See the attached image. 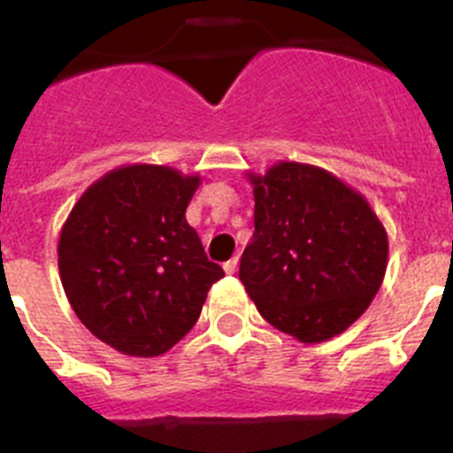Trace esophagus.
I'll use <instances>...</instances> for the list:
<instances>
[{"mask_svg": "<svg viewBox=\"0 0 453 453\" xmlns=\"http://www.w3.org/2000/svg\"><path fill=\"white\" fill-rule=\"evenodd\" d=\"M235 270H238V256H234L231 261L224 263V272H226V274H234Z\"/></svg>", "mask_w": 453, "mask_h": 453, "instance_id": "34e87169", "label": "esophagus"}]
</instances>
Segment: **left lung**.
Instances as JSON below:
<instances>
[{"label":"left lung","mask_w":453,"mask_h":453,"mask_svg":"<svg viewBox=\"0 0 453 453\" xmlns=\"http://www.w3.org/2000/svg\"><path fill=\"white\" fill-rule=\"evenodd\" d=\"M254 235L240 281L258 313L283 334L315 345L361 318L388 267V234L370 202L334 172L279 161L247 172Z\"/></svg>","instance_id":"1"}]
</instances>
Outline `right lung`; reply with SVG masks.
<instances>
[{
  "label": "right lung",
  "instance_id": "right-lung-1",
  "mask_svg": "<svg viewBox=\"0 0 453 453\" xmlns=\"http://www.w3.org/2000/svg\"><path fill=\"white\" fill-rule=\"evenodd\" d=\"M199 183V174L170 165L131 163L90 183L72 206L58 274L72 311L108 347L138 358L165 354L224 276L186 219Z\"/></svg>",
  "mask_w": 453,
  "mask_h": 453
}]
</instances>
